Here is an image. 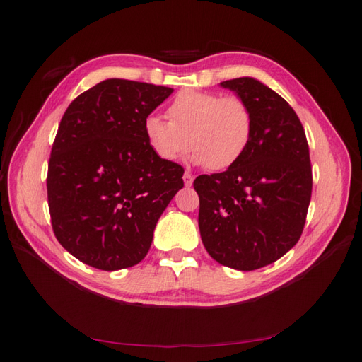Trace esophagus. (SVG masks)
<instances>
[{"label": "esophagus", "instance_id": "obj_1", "mask_svg": "<svg viewBox=\"0 0 362 362\" xmlns=\"http://www.w3.org/2000/svg\"><path fill=\"white\" fill-rule=\"evenodd\" d=\"M182 180H184V184H186L187 187H190L192 182H194V176H192V173L186 172V173H184V176H182Z\"/></svg>", "mask_w": 362, "mask_h": 362}]
</instances>
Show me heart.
I'll use <instances>...</instances> for the list:
<instances>
[{
  "instance_id": "obj_1",
  "label": "heart",
  "mask_w": 362,
  "mask_h": 362,
  "mask_svg": "<svg viewBox=\"0 0 362 362\" xmlns=\"http://www.w3.org/2000/svg\"><path fill=\"white\" fill-rule=\"evenodd\" d=\"M167 116L168 120L155 115L144 120L148 147L165 163H175L192 147V163L226 170L243 158L252 139V111L238 95L181 91Z\"/></svg>"
}]
</instances>
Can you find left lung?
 <instances>
[{"label": "left lung", "instance_id": "1", "mask_svg": "<svg viewBox=\"0 0 362 362\" xmlns=\"http://www.w3.org/2000/svg\"><path fill=\"white\" fill-rule=\"evenodd\" d=\"M252 111L243 158L226 172L199 175L198 226L209 255L223 267L254 271L299 242L311 199L307 136L282 95L252 77L220 83Z\"/></svg>", "mask_w": 362, "mask_h": 362}]
</instances>
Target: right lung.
Returning <instances> with one entry per match:
<instances>
[{"mask_svg": "<svg viewBox=\"0 0 362 362\" xmlns=\"http://www.w3.org/2000/svg\"><path fill=\"white\" fill-rule=\"evenodd\" d=\"M172 88L108 78L71 102L47 165V204L59 243L103 271L147 255L184 168L148 147L144 120Z\"/></svg>", "mask_w": 362, "mask_h": 362, "instance_id": "obj_1", "label": "right lung"}]
</instances>
